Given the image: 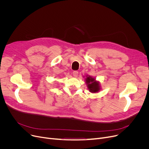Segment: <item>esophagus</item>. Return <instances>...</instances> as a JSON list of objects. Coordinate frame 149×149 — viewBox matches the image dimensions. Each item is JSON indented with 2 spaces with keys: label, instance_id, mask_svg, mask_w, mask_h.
Segmentation results:
<instances>
[{
  "label": "esophagus",
  "instance_id": "1",
  "mask_svg": "<svg viewBox=\"0 0 149 149\" xmlns=\"http://www.w3.org/2000/svg\"><path fill=\"white\" fill-rule=\"evenodd\" d=\"M73 75L75 77H77L78 76V75H79V72L77 71V70H74V71L73 72Z\"/></svg>",
  "mask_w": 149,
  "mask_h": 149
}]
</instances>
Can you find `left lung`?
Segmentation results:
<instances>
[{
    "label": "left lung",
    "mask_w": 149,
    "mask_h": 149,
    "mask_svg": "<svg viewBox=\"0 0 149 149\" xmlns=\"http://www.w3.org/2000/svg\"><path fill=\"white\" fill-rule=\"evenodd\" d=\"M86 81L88 84V86L90 92H96L100 90L98 83L94 79H92L91 77H88L87 79H86Z\"/></svg>",
    "instance_id": "8db88e82"
}]
</instances>
